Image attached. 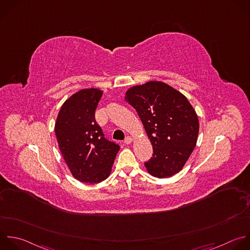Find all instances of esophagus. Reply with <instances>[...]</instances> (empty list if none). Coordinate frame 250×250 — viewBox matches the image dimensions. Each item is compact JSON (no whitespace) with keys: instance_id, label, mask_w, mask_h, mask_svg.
Listing matches in <instances>:
<instances>
[{"instance_id":"obj_1","label":"esophagus","mask_w":250,"mask_h":250,"mask_svg":"<svg viewBox=\"0 0 250 250\" xmlns=\"http://www.w3.org/2000/svg\"><path fill=\"white\" fill-rule=\"evenodd\" d=\"M124 142H125V144H130L132 142V138L130 136H126Z\"/></svg>"}]
</instances>
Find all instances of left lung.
I'll use <instances>...</instances> for the list:
<instances>
[{"instance_id":"left-lung-1","label":"left lung","mask_w":250,"mask_h":250,"mask_svg":"<svg viewBox=\"0 0 250 250\" xmlns=\"http://www.w3.org/2000/svg\"><path fill=\"white\" fill-rule=\"evenodd\" d=\"M125 101L137 112L153 146L144 165L153 177L178 174L192 153L198 136V117L187 97L162 81L130 87Z\"/></svg>"}]
</instances>
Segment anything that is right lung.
<instances>
[{
  "label": "right lung",
  "mask_w": 250,
  "mask_h": 250,
  "mask_svg": "<svg viewBox=\"0 0 250 250\" xmlns=\"http://www.w3.org/2000/svg\"><path fill=\"white\" fill-rule=\"evenodd\" d=\"M102 95L97 88L79 90L62 104L55 124L60 151L73 178L82 183L105 181L120 150L104 137L95 121Z\"/></svg>",
  "instance_id": "right-lung-1"
}]
</instances>
